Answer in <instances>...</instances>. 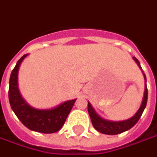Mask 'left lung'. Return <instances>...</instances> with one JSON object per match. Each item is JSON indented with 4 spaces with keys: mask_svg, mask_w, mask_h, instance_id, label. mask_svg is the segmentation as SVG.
<instances>
[{
    "mask_svg": "<svg viewBox=\"0 0 157 157\" xmlns=\"http://www.w3.org/2000/svg\"><path fill=\"white\" fill-rule=\"evenodd\" d=\"M133 59L138 63L139 67H141L139 61L135 57H133ZM144 78L146 80L145 75H144ZM147 99H148V90H147V86H145L144 97V99H143L142 105L140 107V109L138 110V112L135 113L134 116L130 118L129 120L119 122L109 121H106V120L101 119L94 111L92 107L90 105V103L88 102V112H89L90 117V120H91V122H92V125L94 126V128L96 130L98 131V132H100L101 133L108 135L120 134V133H122V132H124L126 131L129 130L134 125H136V123L138 121V120L141 117L143 112H144V110L145 107H146Z\"/></svg>",
    "mask_w": 157,
    "mask_h": 157,
    "instance_id": "8db88e82",
    "label": "left lung"
}]
</instances>
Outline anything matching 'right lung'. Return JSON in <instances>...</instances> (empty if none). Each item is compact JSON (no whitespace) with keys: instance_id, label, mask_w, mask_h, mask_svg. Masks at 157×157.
<instances>
[{"instance_id":"add662e5","label":"right lung","mask_w":157,"mask_h":157,"mask_svg":"<svg viewBox=\"0 0 157 157\" xmlns=\"http://www.w3.org/2000/svg\"><path fill=\"white\" fill-rule=\"evenodd\" d=\"M27 55L23 56L13 69L9 80L8 97L11 108L24 126L31 131L42 133H53L63 126L67 115L76 101H65L64 103L49 110L33 109L24 101L18 89V71L20 63Z\"/></svg>"}]
</instances>
